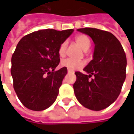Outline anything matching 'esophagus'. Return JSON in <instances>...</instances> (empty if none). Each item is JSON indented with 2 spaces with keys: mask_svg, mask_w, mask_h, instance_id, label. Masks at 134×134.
Instances as JSON below:
<instances>
[{
  "mask_svg": "<svg viewBox=\"0 0 134 134\" xmlns=\"http://www.w3.org/2000/svg\"><path fill=\"white\" fill-rule=\"evenodd\" d=\"M74 72L73 71H70V70H68V73H73Z\"/></svg>",
  "mask_w": 134,
  "mask_h": 134,
  "instance_id": "esophagus-1",
  "label": "esophagus"
}]
</instances>
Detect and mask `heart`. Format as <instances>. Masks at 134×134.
<instances>
[{"label":"heart","instance_id":"1","mask_svg":"<svg viewBox=\"0 0 134 134\" xmlns=\"http://www.w3.org/2000/svg\"><path fill=\"white\" fill-rule=\"evenodd\" d=\"M75 40L77 42V44H78L80 47H81L84 51H87L89 49L90 47V40L88 38V36L85 34H80V35L76 36ZM68 43L67 41H62L61 44L59 45L58 49L59 55L60 57H64L67 52V48ZM61 65L62 67H66L68 69V70L70 71H74V70H79L82 67H84L85 62L82 61H77L74 60L72 59H64L61 62Z\"/></svg>","mask_w":134,"mask_h":134}]
</instances>
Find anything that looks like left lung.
Masks as SVG:
<instances>
[{
    "instance_id": "left-lung-1",
    "label": "left lung",
    "mask_w": 134,
    "mask_h": 134,
    "mask_svg": "<svg viewBox=\"0 0 134 134\" xmlns=\"http://www.w3.org/2000/svg\"><path fill=\"white\" fill-rule=\"evenodd\" d=\"M78 31L90 36L95 43L93 59L84 68L87 75L75 72L74 92L80 103L88 109L100 110L114 102L126 79V56L113 34L94 28ZM92 76L94 77L90 80Z\"/></svg>"
}]
</instances>
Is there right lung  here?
Returning <instances> with one entry per match:
<instances>
[{
    "label": "right lung",
    "mask_w": 134,
    "mask_h": 134,
    "mask_svg": "<svg viewBox=\"0 0 134 134\" xmlns=\"http://www.w3.org/2000/svg\"><path fill=\"white\" fill-rule=\"evenodd\" d=\"M73 31L39 30L24 36L18 43L10 72L14 90L26 108L43 110L56 100L67 72L66 67L54 71L60 62L58 49Z\"/></svg>",
    "instance_id": "right-lung-1"
}]
</instances>
